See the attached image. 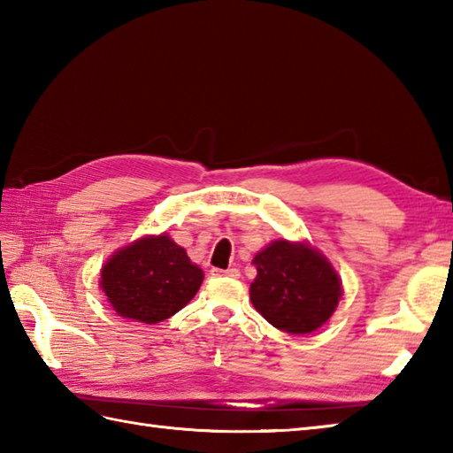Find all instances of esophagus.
<instances>
[{
    "label": "esophagus",
    "mask_w": 453,
    "mask_h": 453,
    "mask_svg": "<svg viewBox=\"0 0 453 453\" xmlns=\"http://www.w3.org/2000/svg\"><path fill=\"white\" fill-rule=\"evenodd\" d=\"M214 273L219 274V276H229V278H239V276H242V274H239L237 268H227V271H218V268H216Z\"/></svg>",
    "instance_id": "esophagus-1"
}]
</instances>
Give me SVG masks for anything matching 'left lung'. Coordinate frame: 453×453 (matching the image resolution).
Wrapping results in <instances>:
<instances>
[{"mask_svg":"<svg viewBox=\"0 0 453 453\" xmlns=\"http://www.w3.org/2000/svg\"><path fill=\"white\" fill-rule=\"evenodd\" d=\"M255 310L276 329L307 334L329 321L342 296L331 263L307 243L276 239L253 258Z\"/></svg>","mask_w":453,"mask_h":453,"instance_id":"1","label":"left lung"}]
</instances>
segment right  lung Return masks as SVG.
<instances>
[{"mask_svg": "<svg viewBox=\"0 0 453 453\" xmlns=\"http://www.w3.org/2000/svg\"><path fill=\"white\" fill-rule=\"evenodd\" d=\"M204 280L187 251L167 234L146 235L114 253L101 268V288L120 317L146 325L180 311Z\"/></svg>", "mask_w": 453, "mask_h": 453, "instance_id": "obj_1", "label": "right lung"}]
</instances>
